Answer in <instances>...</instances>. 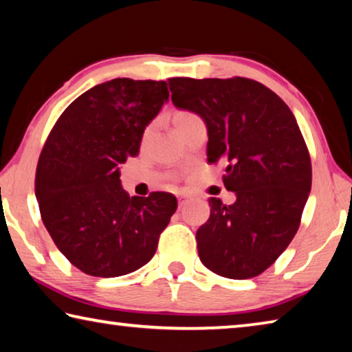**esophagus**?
I'll list each match as a JSON object with an SVG mask.
<instances>
[{"mask_svg":"<svg viewBox=\"0 0 352 352\" xmlns=\"http://www.w3.org/2000/svg\"><path fill=\"white\" fill-rule=\"evenodd\" d=\"M189 200V195H186V194H180L178 195V206H183L184 204H186V201Z\"/></svg>","mask_w":352,"mask_h":352,"instance_id":"34e87169","label":"esophagus"}]
</instances>
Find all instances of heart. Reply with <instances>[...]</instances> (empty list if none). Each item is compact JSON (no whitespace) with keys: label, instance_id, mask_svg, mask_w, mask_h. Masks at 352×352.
I'll list each match as a JSON object with an SVG mask.
<instances>
[{"label":"heart","instance_id":"1","mask_svg":"<svg viewBox=\"0 0 352 352\" xmlns=\"http://www.w3.org/2000/svg\"><path fill=\"white\" fill-rule=\"evenodd\" d=\"M190 116H194V115H190V113H186V111H180V113H177V115L174 116V122H178V121H183V119H186V118H190Z\"/></svg>","mask_w":352,"mask_h":352}]
</instances>
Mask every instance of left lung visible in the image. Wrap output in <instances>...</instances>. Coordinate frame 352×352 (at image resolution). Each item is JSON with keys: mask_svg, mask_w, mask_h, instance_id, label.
Masks as SVG:
<instances>
[{"mask_svg": "<svg viewBox=\"0 0 352 352\" xmlns=\"http://www.w3.org/2000/svg\"><path fill=\"white\" fill-rule=\"evenodd\" d=\"M172 104L206 124L208 163H226L233 205L210 197L211 214L195 234L200 261L231 279L261 275L300 226L312 166L294 113L262 83L234 79H169Z\"/></svg>", "mask_w": 352, "mask_h": 352, "instance_id": "left-lung-1", "label": "left lung"}]
</instances>
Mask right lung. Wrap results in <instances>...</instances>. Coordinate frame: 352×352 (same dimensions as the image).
Here are the masks:
<instances>
[{"label":"right lung","instance_id":"add662e5","mask_svg":"<svg viewBox=\"0 0 352 352\" xmlns=\"http://www.w3.org/2000/svg\"><path fill=\"white\" fill-rule=\"evenodd\" d=\"M169 100L168 82L113 79L68 105L41 151L35 197L47 233L83 273L116 278L141 269L177 210L168 192L130 197L121 164Z\"/></svg>","mask_w":352,"mask_h":352}]
</instances>
